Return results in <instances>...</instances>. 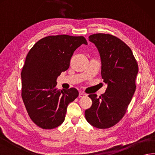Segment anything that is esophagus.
I'll return each instance as SVG.
<instances>
[{"label": "esophagus", "instance_id": "esophagus-1", "mask_svg": "<svg viewBox=\"0 0 155 155\" xmlns=\"http://www.w3.org/2000/svg\"><path fill=\"white\" fill-rule=\"evenodd\" d=\"M87 94H86V93H84L83 92H80V94H79V96L80 97H84V96H86Z\"/></svg>", "mask_w": 155, "mask_h": 155}]
</instances>
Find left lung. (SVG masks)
Segmentation results:
<instances>
[{
    "instance_id": "1",
    "label": "left lung",
    "mask_w": 155,
    "mask_h": 155,
    "mask_svg": "<svg viewBox=\"0 0 155 155\" xmlns=\"http://www.w3.org/2000/svg\"><path fill=\"white\" fill-rule=\"evenodd\" d=\"M101 60V76L107 84L104 94L97 98L88 95L92 104L85 110L86 119L98 129H106L123 118L136 90L138 65L131 48L117 37L108 34L90 35Z\"/></svg>"
}]
</instances>
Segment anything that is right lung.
<instances>
[{"label":"right lung","instance_id":"obj_1","mask_svg":"<svg viewBox=\"0 0 155 155\" xmlns=\"http://www.w3.org/2000/svg\"><path fill=\"white\" fill-rule=\"evenodd\" d=\"M82 44L87 45L83 36H49L27 54L21 74V97L30 119L42 129L63 124L68 104L79 95L74 87L58 90L57 79L68 69L73 54Z\"/></svg>","mask_w":155,"mask_h":155}]
</instances>
